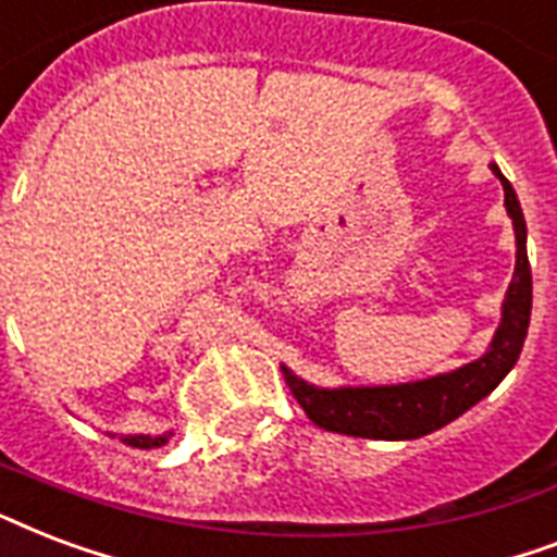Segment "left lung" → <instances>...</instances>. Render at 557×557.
Returning a JSON list of instances; mask_svg holds the SVG:
<instances>
[{
  "label": "left lung",
  "instance_id": "8db88e82",
  "mask_svg": "<svg viewBox=\"0 0 557 557\" xmlns=\"http://www.w3.org/2000/svg\"><path fill=\"white\" fill-rule=\"evenodd\" d=\"M491 172L503 184L505 212L515 224L517 260L515 277L505 292L499 326L487 350L456 371L435 373L426 380L397 382V385L321 388V385L300 380L283 364L286 385L295 394V400L321 430L373 441L423 438L453 423L467 409H473L517 364L525 333H529V318H532V269H529V253H525V219L515 186L508 184L499 165L491 163Z\"/></svg>",
  "mask_w": 557,
  "mask_h": 557
}]
</instances>
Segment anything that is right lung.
Here are the masks:
<instances>
[{
  "instance_id": "add662e5",
  "label": "right lung",
  "mask_w": 557,
  "mask_h": 557,
  "mask_svg": "<svg viewBox=\"0 0 557 557\" xmlns=\"http://www.w3.org/2000/svg\"><path fill=\"white\" fill-rule=\"evenodd\" d=\"M175 432L169 430L163 435H119V441H125L127 447H139V449H151V447H163L165 441L172 438Z\"/></svg>"
}]
</instances>
